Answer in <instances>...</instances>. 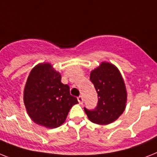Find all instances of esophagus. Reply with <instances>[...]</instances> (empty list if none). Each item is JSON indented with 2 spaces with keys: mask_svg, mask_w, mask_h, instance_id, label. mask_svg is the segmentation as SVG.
Returning <instances> with one entry per match:
<instances>
[{
  "mask_svg": "<svg viewBox=\"0 0 157 157\" xmlns=\"http://www.w3.org/2000/svg\"><path fill=\"white\" fill-rule=\"evenodd\" d=\"M78 103H79L80 104H82V103H83V99H82V96L78 97Z\"/></svg>",
  "mask_w": 157,
  "mask_h": 157,
  "instance_id": "esophagus-1",
  "label": "esophagus"
}]
</instances>
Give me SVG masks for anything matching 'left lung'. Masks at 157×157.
Masks as SVG:
<instances>
[{"label":"left lung","instance_id":"8db88e82","mask_svg":"<svg viewBox=\"0 0 157 157\" xmlns=\"http://www.w3.org/2000/svg\"><path fill=\"white\" fill-rule=\"evenodd\" d=\"M90 79L98 94V103L94 110L84 107L88 119L100 125L116 121L127 103L126 86L120 71L113 64L103 62L90 72Z\"/></svg>","mask_w":157,"mask_h":157}]
</instances>
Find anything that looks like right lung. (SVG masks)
<instances>
[{
	"label": "right lung",
	"instance_id": "obj_1",
	"mask_svg": "<svg viewBox=\"0 0 157 157\" xmlns=\"http://www.w3.org/2000/svg\"><path fill=\"white\" fill-rule=\"evenodd\" d=\"M61 75L50 63L33 67L24 89V103L33 122L48 128L61 126L77 98L70 94V87L61 82Z\"/></svg>",
	"mask_w": 157,
	"mask_h": 157
}]
</instances>
